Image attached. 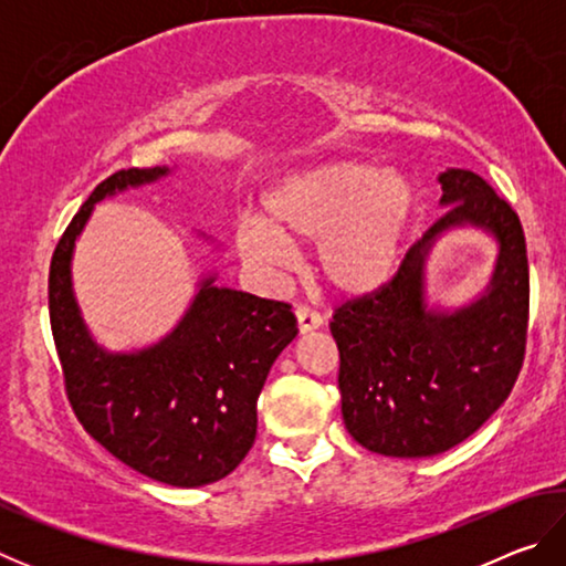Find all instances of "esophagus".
<instances>
[{
  "instance_id": "1",
  "label": "esophagus",
  "mask_w": 566,
  "mask_h": 566,
  "mask_svg": "<svg viewBox=\"0 0 566 566\" xmlns=\"http://www.w3.org/2000/svg\"><path fill=\"white\" fill-rule=\"evenodd\" d=\"M294 314H296V324H300V332L302 334L314 332V329L322 327V314L310 310V306H296Z\"/></svg>"
}]
</instances>
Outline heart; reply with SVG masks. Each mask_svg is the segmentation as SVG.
<instances>
[{
	"instance_id": "1",
	"label": "heart",
	"mask_w": 566,
	"mask_h": 566,
	"mask_svg": "<svg viewBox=\"0 0 566 566\" xmlns=\"http://www.w3.org/2000/svg\"><path fill=\"white\" fill-rule=\"evenodd\" d=\"M415 214V189L399 171L332 161L282 179L262 199L260 219L234 229L239 256L256 270H286L290 247L317 244V270L334 292H377L397 272Z\"/></svg>"
}]
</instances>
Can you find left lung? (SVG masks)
<instances>
[{
  "mask_svg": "<svg viewBox=\"0 0 566 566\" xmlns=\"http://www.w3.org/2000/svg\"><path fill=\"white\" fill-rule=\"evenodd\" d=\"M447 212L409 249L395 280L342 304L329 322L339 349L342 417L375 454L424 459L464 442L504 405L520 375L530 322V264L514 209L467 169L439 175ZM454 228L497 242L491 284L454 311L426 302V260Z\"/></svg>",
  "mask_w": 566,
  "mask_h": 566,
  "instance_id": "8db88e82",
  "label": "left lung"
}]
</instances>
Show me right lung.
I'll use <instances>...</instances> for the list:
<instances>
[{
  "instance_id": "obj_1",
  "label": "right lung",
  "mask_w": 566,
  "mask_h": 566,
  "mask_svg": "<svg viewBox=\"0 0 566 566\" xmlns=\"http://www.w3.org/2000/svg\"><path fill=\"white\" fill-rule=\"evenodd\" d=\"M169 167L122 169L74 214L50 266V319L66 397L82 427L139 474L171 486H205L234 472L256 437V397L274 359L296 337L290 304L197 284L187 312L149 347L104 349L72 284L76 239L94 205L165 179Z\"/></svg>"
}]
</instances>
